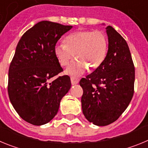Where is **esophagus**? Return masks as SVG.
I'll use <instances>...</instances> for the list:
<instances>
[{
  "instance_id": "1",
  "label": "esophagus",
  "mask_w": 148,
  "mask_h": 148,
  "mask_svg": "<svg viewBox=\"0 0 148 148\" xmlns=\"http://www.w3.org/2000/svg\"><path fill=\"white\" fill-rule=\"evenodd\" d=\"M79 82V79L76 77H74V76H72L71 77V83L72 84H76Z\"/></svg>"
}]
</instances>
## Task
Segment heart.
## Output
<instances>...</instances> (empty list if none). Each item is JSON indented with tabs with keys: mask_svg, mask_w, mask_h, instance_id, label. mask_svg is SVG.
Segmentation results:
<instances>
[{
	"mask_svg": "<svg viewBox=\"0 0 148 148\" xmlns=\"http://www.w3.org/2000/svg\"><path fill=\"white\" fill-rule=\"evenodd\" d=\"M65 44L55 47V54L61 66H67L73 58L78 60L73 62L66 69L70 75H81L89 68L94 70L102 64L108 50V39L102 30H81L70 34L64 40Z\"/></svg>",
	"mask_w": 148,
	"mask_h": 148,
	"instance_id": "obj_1",
	"label": "heart"
}]
</instances>
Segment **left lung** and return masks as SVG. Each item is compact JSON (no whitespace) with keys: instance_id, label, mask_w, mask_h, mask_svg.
<instances>
[{"instance_id":"1","label":"left lung","mask_w":148,"mask_h":148,"mask_svg":"<svg viewBox=\"0 0 148 148\" xmlns=\"http://www.w3.org/2000/svg\"><path fill=\"white\" fill-rule=\"evenodd\" d=\"M108 51L102 64L80 80L85 118L98 126L114 122L127 109L134 92L135 67L126 40L106 27Z\"/></svg>"}]
</instances>
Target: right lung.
<instances>
[{
  "instance_id": "right-lung-1",
  "label": "right lung",
  "mask_w": 148,
  "mask_h": 148,
  "mask_svg": "<svg viewBox=\"0 0 148 148\" xmlns=\"http://www.w3.org/2000/svg\"><path fill=\"white\" fill-rule=\"evenodd\" d=\"M72 27L43 21L27 30L17 45L9 69L8 93L18 114L29 124L50 121L71 87L68 75L51 79L63 71L55 54L56 43Z\"/></svg>"
}]
</instances>
